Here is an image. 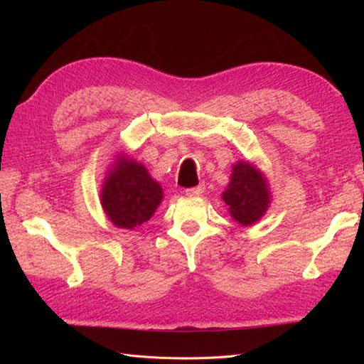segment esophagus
<instances>
[{"label":"esophagus","instance_id":"obj_1","mask_svg":"<svg viewBox=\"0 0 364 364\" xmlns=\"http://www.w3.org/2000/svg\"><path fill=\"white\" fill-rule=\"evenodd\" d=\"M203 190H205V185L200 183V185H197V186H191V188H186L185 194L190 196V197H196V196H200L203 193Z\"/></svg>","mask_w":364,"mask_h":364}]
</instances>
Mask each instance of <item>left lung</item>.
Returning <instances> with one entry per match:
<instances>
[{
    "mask_svg": "<svg viewBox=\"0 0 364 364\" xmlns=\"http://www.w3.org/2000/svg\"><path fill=\"white\" fill-rule=\"evenodd\" d=\"M222 197L230 215L243 226L258 222L270 203L266 179L249 162L234 165L230 182Z\"/></svg>",
    "mask_w": 364,
    "mask_h": 364,
    "instance_id": "1",
    "label": "left lung"
}]
</instances>
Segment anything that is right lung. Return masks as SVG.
I'll return each mask as SVG.
<instances>
[{
  "mask_svg": "<svg viewBox=\"0 0 364 364\" xmlns=\"http://www.w3.org/2000/svg\"><path fill=\"white\" fill-rule=\"evenodd\" d=\"M161 200V185L150 178L144 165L127 158L115 162L102 191L105 213L123 229H134L150 220Z\"/></svg>",
  "mask_w": 364,
  "mask_h": 364,
  "instance_id": "right-lung-1",
  "label": "right lung"
}]
</instances>
